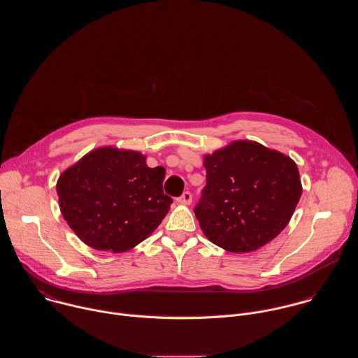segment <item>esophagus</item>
<instances>
[{
    "label": "esophagus",
    "mask_w": 358,
    "mask_h": 358,
    "mask_svg": "<svg viewBox=\"0 0 358 358\" xmlns=\"http://www.w3.org/2000/svg\"><path fill=\"white\" fill-rule=\"evenodd\" d=\"M191 201H192V194H191L189 191L182 192V195L177 198V202H178V203H182V206H189Z\"/></svg>",
    "instance_id": "1"
}]
</instances>
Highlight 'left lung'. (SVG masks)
Returning <instances> with one entry per match:
<instances>
[{
	"mask_svg": "<svg viewBox=\"0 0 358 358\" xmlns=\"http://www.w3.org/2000/svg\"><path fill=\"white\" fill-rule=\"evenodd\" d=\"M207 185L194 213L213 243L242 253L262 248L289 224L301 195L296 163L239 140L203 159Z\"/></svg>",
	"mask_w": 358,
	"mask_h": 358,
	"instance_id": "left-lung-1",
	"label": "left lung"
}]
</instances>
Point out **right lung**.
I'll return each mask as SVG.
<instances>
[{
	"label": "right lung",
	"mask_w": 358,
	"mask_h": 358,
	"mask_svg": "<svg viewBox=\"0 0 358 358\" xmlns=\"http://www.w3.org/2000/svg\"><path fill=\"white\" fill-rule=\"evenodd\" d=\"M166 170L150 169L138 151L96 148L64 171L57 191L72 231L97 250L124 252L145 239L167 215Z\"/></svg>",
	"instance_id": "right-lung-1"
}]
</instances>
